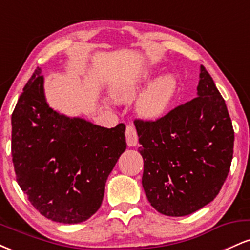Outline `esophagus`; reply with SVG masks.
<instances>
[{
  "instance_id": "obj_1",
  "label": "esophagus",
  "mask_w": 250,
  "mask_h": 250,
  "mask_svg": "<svg viewBox=\"0 0 250 250\" xmlns=\"http://www.w3.org/2000/svg\"><path fill=\"white\" fill-rule=\"evenodd\" d=\"M125 140H127V145L129 147H135L137 145V142H139V137H137L134 125H129L125 128Z\"/></svg>"
}]
</instances>
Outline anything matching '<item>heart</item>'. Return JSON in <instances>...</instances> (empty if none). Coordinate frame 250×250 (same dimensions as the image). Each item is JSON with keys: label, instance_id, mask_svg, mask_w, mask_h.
Returning <instances> with one entry per match:
<instances>
[{"label": "heart", "instance_id": "obj_1", "mask_svg": "<svg viewBox=\"0 0 250 250\" xmlns=\"http://www.w3.org/2000/svg\"><path fill=\"white\" fill-rule=\"evenodd\" d=\"M151 71L146 69L140 75L120 82L114 88V97L119 101L134 99L149 81ZM177 90V80L171 74L159 76L149 83L136 100V110L140 115L149 120L161 117L173 103Z\"/></svg>", "mask_w": 250, "mask_h": 250}]
</instances>
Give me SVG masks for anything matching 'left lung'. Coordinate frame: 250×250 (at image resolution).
<instances>
[{
	"instance_id": "1",
	"label": "left lung",
	"mask_w": 250,
	"mask_h": 250,
	"mask_svg": "<svg viewBox=\"0 0 250 250\" xmlns=\"http://www.w3.org/2000/svg\"><path fill=\"white\" fill-rule=\"evenodd\" d=\"M134 123L145 161L142 186L159 213L186 216L216 197L233 159L234 129L225 100L203 65L197 97L157 121Z\"/></svg>"
}]
</instances>
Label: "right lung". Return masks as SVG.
<instances>
[{
    "mask_svg": "<svg viewBox=\"0 0 250 250\" xmlns=\"http://www.w3.org/2000/svg\"><path fill=\"white\" fill-rule=\"evenodd\" d=\"M37 68L11 115L16 180L43 216L80 223L101 207L105 182L127 148L123 123L104 128L60 114L44 95Z\"/></svg>",
    "mask_w": 250,
    "mask_h": 250,
    "instance_id": "add662e5",
    "label": "right lung"
}]
</instances>
